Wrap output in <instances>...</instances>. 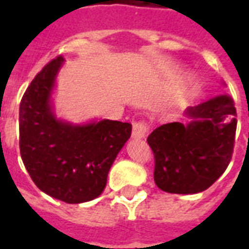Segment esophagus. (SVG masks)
Returning a JSON list of instances; mask_svg holds the SVG:
<instances>
[{"instance_id": "obj_1", "label": "esophagus", "mask_w": 249, "mask_h": 249, "mask_svg": "<svg viewBox=\"0 0 249 249\" xmlns=\"http://www.w3.org/2000/svg\"><path fill=\"white\" fill-rule=\"evenodd\" d=\"M148 132H149V125L146 124L145 121H142V120L133 121L132 136H133L135 139H142V137H145Z\"/></svg>"}]
</instances>
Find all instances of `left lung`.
Segmentation results:
<instances>
[{
	"label": "left lung",
	"mask_w": 249,
	"mask_h": 249,
	"mask_svg": "<svg viewBox=\"0 0 249 249\" xmlns=\"http://www.w3.org/2000/svg\"><path fill=\"white\" fill-rule=\"evenodd\" d=\"M188 125L168 123L148 136L155 156V183L169 193L203 192L228 167L237 120L233 98L219 94L187 109Z\"/></svg>",
	"instance_id": "obj_1"
}]
</instances>
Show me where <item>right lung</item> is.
<instances>
[{
	"label": "right lung",
	"mask_w": 249,
	"mask_h": 249,
	"mask_svg": "<svg viewBox=\"0 0 249 249\" xmlns=\"http://www.w3.org/2000/svg\"><path fill=\"white\" fill-rule=\"evenodd\" d=\"M62 61L58 56L48 62L25 90L19 104V152L42 192L78 204L101 195L132 125L112 120L87 125L58 121L49 103Z\"/></svg>",
	"instance_id": "add662e5"
}]
</instances>
